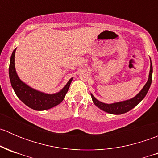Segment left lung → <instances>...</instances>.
<instances>
[{"label":"left lung","mask_w":158,"mask_h":158,"mask_svg":"<svg viewBox=\"0 0 158 158\" xmlns=\"http://www.w3.org/2000/svg\"><path fill=\"white\" fill-rule=\"evenodd\" d=\"M151 60V58H150ZM152 73H153V68H152V63H151V66H150V72H149V76H148V82H146L145 85H144L143 89L135 95L132 98L130 99L125 100V101L111 103V104H107V103L102 102L98 101V99L94 97V95L91 93V96H92V102L94 104L102 109V111H106V112L109 113V114H122L124 113L128 112V111L131 110L133 108H135L140 102L142 101L145 95H147L148 90H149L150 86L151 85V81H152Z\"/></svg>","instance_id":"1"}]
</instances>
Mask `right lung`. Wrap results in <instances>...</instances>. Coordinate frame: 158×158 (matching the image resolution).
Instances as JSON below:
<instances>
[{"label":"right lung","instance_id":"1","mask_svg":"<svg viewBox=\"0 0 158 158\" xmlns=\"http://www.w3.org/2000/svg\"><path fill=\"white\" fill-rule=\"evenodd\" d=\"M17 48L13 51L9 66V77L11 86L14 89L17 96L30 109L36 111H44L53 108L61 103L69 90L73 78L68 81L66 85L60 92L53 94L44 93L36 90L27 85L17 76L14 64V57Z\"/></svg>","mask_w":158,"mask_h":158}]
</instances>
